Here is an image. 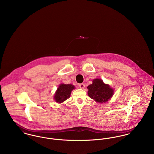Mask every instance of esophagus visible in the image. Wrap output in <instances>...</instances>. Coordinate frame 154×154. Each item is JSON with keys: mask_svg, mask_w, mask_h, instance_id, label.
Wrapping results in <instances>:
<instances>
[{"mask_svg": "<svg viewBox=\"0 0 154 154\" xmlns=\"http://www.w3.org/2000/svg\"><path fill=\"white\" fill-rule=\"evenodd\" d=\"M79 88H81V89H84L85 88V84H83V83L82 84H79Z\"/></svg>", "mask_w": 154, "mask_h": 154, "instance_id": "obj_1", "label": "esophagus"}]
</instances>
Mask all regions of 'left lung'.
Here are the masks:
<instances>
[{"mask_svg": "<svg viewBox=\"0 0 154 154\" xmlns=\"http://www.w3.org/2000/svg\"><path fill=\"white\" fill-rule=\"evenodd\" d=\"M87 88L89 97L98 103L107 102L114 94L113 89L109 85L105 84L100 79H94L92 84Z\"/></svg>", "mask_w": 154, "mask_h": 154, "instance_id": "8db88e82", "label": "left lung"}]
</instances>
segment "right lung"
Returning a JSON list of instances; mask_svg holds the SVG:
<instances>
[{"mask_svg":"<svg viewBox=\"0 0 154 154\" xmlns=\"http://www.w3.org/2000/svg\"><path fill=\"white\" fill-rule=\"evenodd\" d=\"M75 88V87L71 84H61L54 95V100L57 103H61L68 99L72 91Z\"/></svg>","mask_w":154,"mask_h":154,"instance_id":"1","label":"right lung"}]
</instances>
